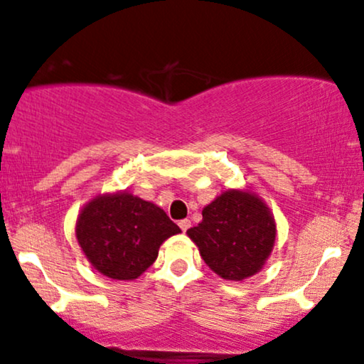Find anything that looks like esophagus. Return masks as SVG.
Instances as JSON below:
<instances>
[{"instance_id":"34e87169","label":"esophagus","mask_w":364,"mask_h":364,"mask_svg":"<svg viewBox=\"0 0 364 364\" xmlns=\"http://www.w3.org/2000/svg\"><path fill=\"white\" fill-rule=\"evenodd\" d=\"M179 228H181V231L183 232H186L188 229L191 228V223L188 219H183V220H179Z\"/></svg>"}]
</instances>
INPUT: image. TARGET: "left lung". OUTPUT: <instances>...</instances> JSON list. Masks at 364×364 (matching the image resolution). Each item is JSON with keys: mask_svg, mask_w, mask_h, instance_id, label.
I'll return each instance as SVG.
<instances>
[{"mask_svg": "<svg viewBox=\"0 0 364 364\" xmlns=\"http://www.w3.org/2000/svg\"><path fill=\"white\" fill-rule=\"evenodd\" d=\"M202 217L186 235L208 269L235 282L260 272L277 236L274 214L260 196L246 188H231L203 207Z\"/></svg>", "mask_w": 364, "mask_h": 364, "instance_id": "1", "label": "left lung"}]
</instances>
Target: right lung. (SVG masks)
<instances>
[{
    "instance_id": "right-lung-1",
    "label": "right lung",
    "mask_w": 364,
    "mask_h": 364,
    "mask_svg": "<svg viewBox=\"0 0 364 364\" xmlns=\"http://www.w3.org/2000/svg\"><path fill=\"white\" fill-rule=\"evenodd\" d=\"M178 232L161 207L127 190L95 195L75 225L87 260L114 281L139 279L156 262L161 245Z\"/></svg>"
}]
</instances>
